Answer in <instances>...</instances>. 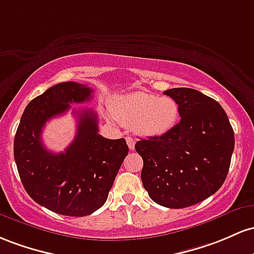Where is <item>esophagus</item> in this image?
<instances>
[{
	"label": "esophagus",
	"mask_w": 254,
	"mask_h": 254,
	"mask_svg": "<svg viewBox=\"0 0 254 254\" xmlns=\"http://www.w3.org/2000/svg\"><path fill=\"white\" fill-rule=\"evenodd\" d=\"M126 141H127L128 147H129V150H134V146H135L134 139H133L132 136H126Z\"/></svg>",
	"instance_id": "34e87169"
}]
</instances>
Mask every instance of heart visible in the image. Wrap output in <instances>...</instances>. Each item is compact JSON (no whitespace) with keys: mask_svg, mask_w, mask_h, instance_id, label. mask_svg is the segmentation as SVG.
I'll list each match as a JSON object with an SVG mask.
<instances>
[{"mask_svg":"<svg viewBox=\"0 0 254 254\" xmlns=\"http://www.w3.org/2000/svg\"><path fill=\"white\" fill-rule=\"evenodd\" d=\"M116 118L147 138L164 135L175 126L180 115L179 104L168 96L133 92L120 97L114 107Z\"/></svg>","mask_w":254,"mask_h":254,"instance_id":"1","label":"heart"}]
</instances>
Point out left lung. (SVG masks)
Segmentation results:
<instances>
[{
  "label": "left lung",
  "instance_id": "left-lung-1",
  "mask_svg": "<svg viewBox=\"0 0 254 254\" xmlns=\"http://www.w3.org/2000/svg\"><path fill=\"white\" fill-rule=\"evenodd\" d=\"M179 104L180 122L164 135L140 139L135 151L144 167L141 181L155 203L182 209L221 189L234 151V130L223 108L187 87L164 91Z\"/></svg>",
  "mask_w": 254,
  "mask_h": 254
}]
</instances>
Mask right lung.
<instances>
[{
    "instance_id": "right-lung-1",
    "label": "right lung",
    "mask_w": 254,
    "mask_h": 254,
    "mask_svg": "<svg viewBox=\"0 0 254 254\" xmlns=\"http://www.w3.org/2000/svg\"><path fill=\"white\" fill-rule=\"evenodd\" d=\"M92 93L79 82L54 85L27 104L14 138V159L25 190L37 204L60 215L82 217L103 206L128 155L124 138L113 140L98 134L92 109L73 110L78 127L64 152L45 149V124L69 110V104L90 101Z\"/></svg>"
}]
</instances>
